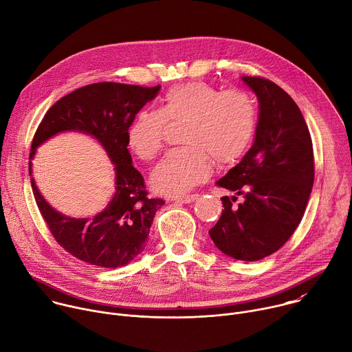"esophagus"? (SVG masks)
<instances>
[{"instance_id": "esophagus-1", "label": "esophagus", "mask_w": 352, "mask_h": 352, "mask_svg": "<svg viewBox=\"0 0 352 352\" xmlns=\"http://www.w3.org/2000/svg\"><path fill=\"white\" fill-rule=\"evenodd\" d=\"M197 196H199L197 193H193V195H186V196H178L174 200H177V202H181V204H190L195 199H197Z\"/></svg>"}]
</instances>
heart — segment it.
I'll use <instances>...</instances> for the list:
<instances>
[{"label": "heart", "mask_w": 352, "mask_h": 352, "mask_svg": "<svg viewBox=\"0 0 352 352\" xmlns=\"http://www.w3.org/2000/svg\"><path fill=\"white\" fill-rule=\"evenodd\" d=\"M168 124L184 122L182 147L174 148L152 173L153 186L164 195H184L205 181L213 162H238L254 140L258 125L255 98L243 90L221 91L206 82L173 86L159 111L142 110L128 128V144L144 162L157 157Z\"/></svg>", "instance_id": "1"}]
</instances>
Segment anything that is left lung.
<instances>
[{
	"label": "left lung",
	"mask_w": 352,
	"mask_h": 352,
	"mask_svg": "<svg viewBox=\"0 0 352 352\" xmlns=\"http://www.w3.org/2000/svg\"><path fill=\"white\" fill-rule=\"evenodd\" d=\"M259 100L255 142L217 186L243 196H223L224 210L210 238L223 254L245 262L263 259L294 234L315 179L308 125L291 96L261 76H242Z\"/></svg>",
	"instance_id": "1"
}]
</instances>
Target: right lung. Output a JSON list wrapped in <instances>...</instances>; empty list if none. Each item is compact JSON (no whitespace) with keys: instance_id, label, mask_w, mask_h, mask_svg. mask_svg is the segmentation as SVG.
Instances as JSON below:
<instances>
[{"instance_id":"add662e5","label":"right lung","mask_w":352,"mask_h":352,"mask_svg":"<svg viewBox=\"0 0 352 352\" xmlns=\"http://www.w3.org/2000/svg\"><path fill=\"white\" fill-rule=\"evenodd\" d=\"M159 90L160 85L143 87L116 82L79 87L50 107L33 136L30 159L36 147L52 136L64 131H80L102 143L116 164V193L111 202L90 219H72L58 213L40 195L33 178L30 181L50 232L79 261L116 269L128 265L146 246L155 214L166 202L147 196L144 179L132 166L126 133L135 116Z\"/></svg>"}]
</instances>
